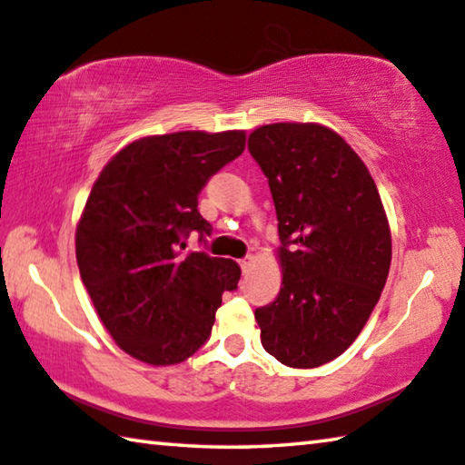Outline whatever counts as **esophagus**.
Instances as JSON below:
<instances>
[{
  "instance_id": "esophagus-1",
  "label": "esophagus",
  "mask_w": 465,
  "mask_h": 465,
  "mask_svg": "<svg viewBox=\"0 0 465 465\" xmlns=\"http://www.w3.org/2000/svg\"><path fill=\"white\" fill-rule=\"evenodd\" d=\"M252 261H254V256H252V254H248V256H243V258H242V261H238V262H240V266H242V269H243V271H246V269H248V266L252 264Z\"/></svg>"
}]
</instances>
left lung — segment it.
<instances>
[{"instance_id":"8db88e82","label":"left lung","mask_w":465,"mask_h":465,"mask_svg":"<svg viewBox=\"0 0 465 465\" xmlns=\"http://www.w3.org/2000/svg\"><path fill=\"white\" fill-rule=\"evenodd\" d=\"M248 149L269 178L281 238V291L254 312L261 341L282 365L320 367L349 349L380 302L388 217L363 160L322 124H264Z\"/></svg>"}]
</instances>
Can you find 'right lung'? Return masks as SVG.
<instances>
[{"mask_svg": "<svg viewBox=\"0 0 465 465\" xmlns=\"http://www.w3.org/2000/svg\"><path fill=\"white\" fill-rule=\"evenodd\" d=\"M246 133L180 131L133 141L92 186L75 233L77 266L102 324L124 352L176 365L211 336L223 291L240 266L207 252H183L193 232L213 227L199 194L242 155Z\"/></svg>", "mask_w": 465, "mask_h": 465, "instance_id": "obj_1", "label": "right lung"}]
</instances>
